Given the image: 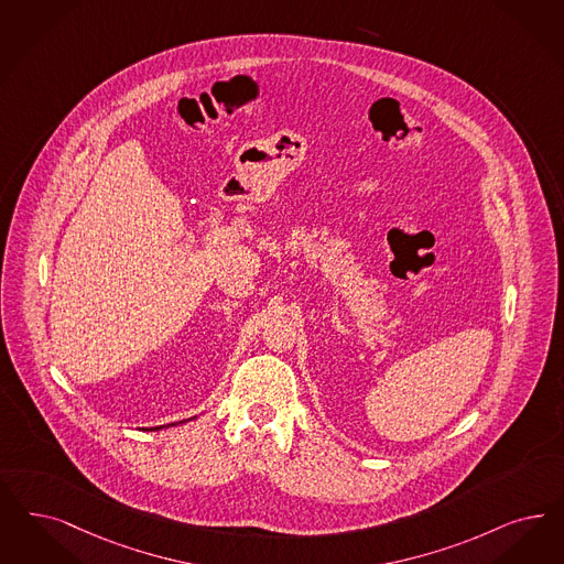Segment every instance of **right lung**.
<instances>
[{"label":"right lung","instance_id":"right-lung-1","mask_svg":"<svg viewBox=\"0 0 564 564\" xmlns=\"http://www.w3.org/2000/svg\"><path fill=\"white\" fill-rule=\"evenodd\" d=\"M195 419V416H194ZM194 419H187V421H194ZM187 421H181V423H187ZM175 425H178V423H171V425H160V427H152V431H158V429H164V427H175Z\"/></svg>","mask_w":564,"mask_h":564}]
</instances>
